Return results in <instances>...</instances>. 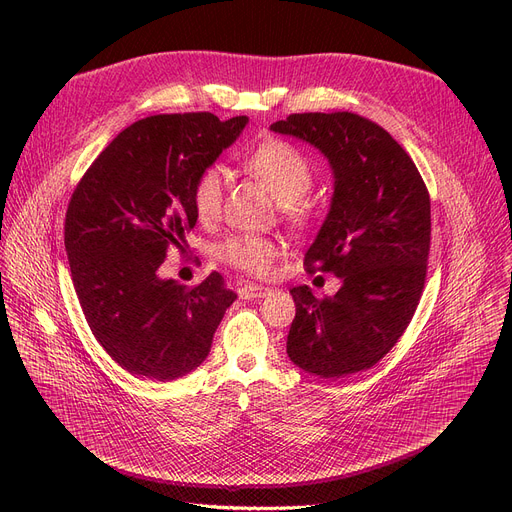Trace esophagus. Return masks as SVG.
<instances>
[{
    "label": "esophagus",
    "instance_id": "34e87169",
    "mask_svg": "<svg viewBox=\"0 0 512 512\" xmlns=\"http://www.w3.org/2000/svg\"><path fill=\"white\" fill-rule=\"evenodd\" d=\"M267 292H270V288L257 286V284H245V286L238 288V297L245 299V301H251V299H261V297H265Z\"/></svg>",
    "mask_w": 512,
    "mask_h": 512
}]
</instances>
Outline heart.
Listing matches in <instances>:
<instances>
[{
	"label": "heart",
	"mask_w": 512,
	"mask_h": 512,
	"mask_svg": "<svg viewBox=\"0 0 512 512\" xmlns=\"http://www.w3.org/2000/svg\"><path fill=\"white\" fill-rule=\"evenodd\" d=\"M242 166L255 176L280 203L294 224L307 220L309 209L303 197L313 186V170L307 157L286 141L270 139L242 157ZM224 176L218 168L203 170L193 186V207L201 222H213L222 211ZM218 257L247 274H265L276 257L272 240L259 236H232L218 247Z\"/></svg>",
	"instance_id": "heart-1"
}]
</instances>
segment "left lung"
Returning <instances> with one entry per match:
<instances>
[{
	"label": "left lung",
	"instance_id": "left-lung-1",
	"mask_svg": "<svg viewBox=\"0 0 512 512\" xmlns=\"http://www.w3.org/2000/svg\"><path fill=\"white\" fill-rule=\"evenodd\" d=\"M270 128L330 161L334 195L305 265L342 282L326 299L309 286L290 290L297 315L286 353L307 373L344 378L384 359L413 319L432 234L429 193L409 153L367 118L292 114Z\"/></svg>",
	"mask_w": 512,
	"mask_h": 512
}]
</instances>
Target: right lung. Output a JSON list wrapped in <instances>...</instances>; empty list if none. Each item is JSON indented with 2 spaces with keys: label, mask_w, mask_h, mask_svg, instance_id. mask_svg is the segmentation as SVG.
I'll return each mask as SVG.
<instances>
[{
  "label": "right lung",
  "mask_w": 512,
  "mask_h": 512,
  "mask_svg": "<svg viewBox=\"0 0 512 512\" xmlns=\"http://www.w3.org/2000/svg\"><path fill=\"white\" fill-rule=\"evenodd\" d=\"M247 122L209 112L134 122L72 193L64 245L76 297L105 353L137 378L170 382L197 369L236 299L218 272L186 288L157 270L197 224V176Z\"/></svg>",
  "instance_id": "1"
}]
</instances>
